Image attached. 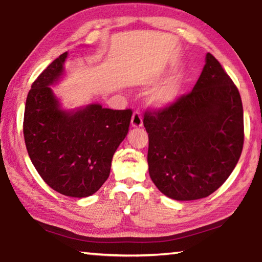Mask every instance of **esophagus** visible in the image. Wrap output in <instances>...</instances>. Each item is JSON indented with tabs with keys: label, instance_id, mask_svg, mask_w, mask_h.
<instances>
[{
	"label": "esophagus",
	"instance_id": "esophagus-1",
	"mask_svg": "<svg viewBox=\"0 0 262 262\" xmlns=\"http://www.w3.org/2000/svg\"><path fill=\"white\" fill-rule=\"evenodd\" d=\"M132 126L140 128L143 126V120H142V115L140 111H135L132 115Z\"/></svg>",
	"mask_w": 262,
	"mask_h": 262
}]
</instances>
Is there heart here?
Instances as JSON below:
<instances>
[{"label": "heart", "instance_id": "b5f03b06", "mask_svg": "<svg viewBox=\"0 0 262 262\" xmlns=\"http://www.w3.org/2000/svg\"><path fill=\"white\" fill-rule=\"evenodd\" d=\"M181 88V81L179 77H171L162 83L150 94V103L156 106H166L174 101L178 97Z\"/></svg>", "mask_w": 262, "mask_h": 262}]
</instances>
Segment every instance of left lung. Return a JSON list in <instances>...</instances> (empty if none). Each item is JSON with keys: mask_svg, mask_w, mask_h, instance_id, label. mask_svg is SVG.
Wrapping results in <instances>:
<instances>
[{"mask_svg": "<svg viewBox=\"0 0 262 262\" xmlns=\"http://www.w3.org/2000/svg\"><path fill=\"white\" fill-rule=\"evenodd\" d=\"M150 178L166 196L198 200L220 188L244 145V114L237 86L214 55L193 90L158 110H147Z\"/></svg>", "mask_w": 262, "mask_h": 262, "instance_id": "8db88e82", "label": "left lung"}]
</instances>
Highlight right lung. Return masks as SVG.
<instances>
[{"mask_svg": "<svg viewBox=\"0 0 262 262\" xmlns=\"http://www.w3.org/2000/svg\"><path fill=\"white\" fill-rule=\"evenodd\" d=\"M68 53L55 59L31 85L23 132L31 162L43 181L67 196L86 198L107 180L113 155L125 139L133 111L91 104L62 111L53 85Z\"/></svg>", "mask_w": 262, "mask_h": 262, "instance_id": "obj_1", "label": "right lung"}]
</instances>
